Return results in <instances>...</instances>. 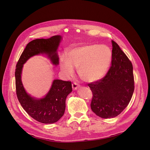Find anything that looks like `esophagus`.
Returning <instances> with one entry per match:
<instances>
[{
    "instance_id": "34e87169",
    "label": "esophagus",
    "mask_w": 150,
    "mask_h": 150,
    "mask_svg": "<svg viewBox=\"0 0 150 150\" xmlns=\"http://www.w3.org/2000/svg\"><path fill=\"white\" fill-rule=\"evenodd\" d=\"M72 87L73 90H76L77 88H79L80 85H78L76 82H74V83H72Z\"/></svg>"
}]
</instances>
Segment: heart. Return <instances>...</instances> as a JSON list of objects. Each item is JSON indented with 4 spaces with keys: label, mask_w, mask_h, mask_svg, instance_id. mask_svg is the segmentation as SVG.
<instances>
[{
    "label": "heart",
    "mask_w": 150,
    "mask_h": 150,
    "mask_svg": "<svg viewBox=\"0 0 150 150\" xmlns=\"http://www.w3.org/2000/svg\"><path fill=\"white\" fill-rule=\"evenodd\" d=\"M112 58V53L109 47L89 43L72 49L68 53V57L62 54L59 64L61 71L66 76H71L74 73V67L78 68L80 78L91 82L104 76Z\"/></svg>",
    "instance_id": "heart-1"
}]
</instances>
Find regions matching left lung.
Masks as SVG:
<instances>
[{"label": "left lung", "instance_id": "1", "mask_svg": "<svg viewBox=\"0 0 150 150\" xmlns=\"http://www.w3.org/2000/svg\"><path fill=\"white\" fill-rule=\"evenodd\" d=\"M112 65L103 78L88 83L93 93L92 111L98 116L113 118L118 116L130 102L134 91L131 62L112 40Z\"/></svg>", "mask_w": 150, "mask_h": 150}]
</instances>
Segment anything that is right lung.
I'll return each mask as SVG.
<instances>
[{
    "instance_id": "right-lung-1",
    "label": "right lung",
    "mask_w": 150,
    "mask_h": 150,
    "mask_svg": "<svg viewBox=\"0 0 150 150\" xmlns=\"http://www.w3.org/2000/svg\"><path fill=\"white\" fill-rule=\"evenodd\" d=\"M62 37L54 35L47 39H35L27 44L16 66L15 87L17 98L25 112L35 120L42 123H53L64 115L66 98L72 91L71 81L54 79L52 87L42 98L36 99L28 95L21 81L23 65L31 57L40 53L47 54L53 64H59L56 53Z\"/></svg>"
}]
</instances>
